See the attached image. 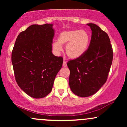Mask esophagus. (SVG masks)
I'll use <instances>...</instances> for the list:
<instances>
[{
	"instance_id": "1",
	"label": "esophagus",
	"mask_w": 127,
	"mask_h": 127,
	"mask_svg": "<svg viewBox=\"0 0 127 127\" xmlns=\"http://www.w3.org/2000/svg\"><path fill=\"white\" fill-rule=\"evenodd\" d=\"M63 67H66L67 66V62H65V60H64L63 63Z\"/></svg>"
}]
</instances>
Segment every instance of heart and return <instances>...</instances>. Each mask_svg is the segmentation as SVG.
<instances>
[{
    "mask_svg": "<svg viewBox=\"0 0 127 127\" xmlns=\"http://www.w3.org/2000/svg\"><path fill=\"white\" fill-rule=\"evenodd\" d=\"M91 41L88 32L84 30H70L62 32L58 37V42L53 43L52 46L55 51L62 49L63 45H66L65 52L69 58L76 59L87 52Z\"/></svg>",
    "mask_w": 127,
    "mask_h": 127,
    "instance_id": "obj_1",
    "label": "heart"
}]
</instances>
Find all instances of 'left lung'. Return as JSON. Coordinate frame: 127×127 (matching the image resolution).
<instances>
[{"mask_svg": "<svg viewBox=\"0 0 127 127\" xmlns=\"http://www.w3.org/2000/svg\"><path fill=\"white\" fill-rule=\"evenodd\" d=\"M91 39L87 52L81 57L67 63L69 86L79 97L91 96L105 84L113 60L110 39L98 26L89 23Z\"/></svg>", "mask_w": 127, "mask_h": 127, "instance_id": "8db88e82", "label": "left lung"}]
</instances>
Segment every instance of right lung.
Listing matches in <instances>:
<instances>
[{
    "instance_id": "add662e5",
    "label": "right lung",
    "mask_w": 127,
    "mask_h": 127,
    "mask_svg": "<svg viewBox=\"0 0 127 127\" xmlns=\"http://www.w3.org/2000/svg\"><path fill=\"white\" fill-rule=\"evenodd\" d=\"M53 24H33L18 34L12 52L16 82L27 95L45 97L51 91L63 60L52 52Z\"/></svg>"
}]
</instances>
